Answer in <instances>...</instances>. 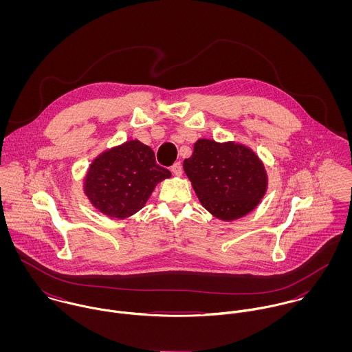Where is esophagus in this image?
Instances as JSON below:
<instances>
[{"mask_svg": "<svg viewBox=\"0 0 352 352\" xmlns=\"http://www.w3.org/2000/svg\"><path fill=\"white\" fill-rule=\"evenodd\" d=\"M170 170H172V173H173L175 176H182V173H183V168H182V164H180V162H176V164H173V165H172V168H170Z\"/></svg>", "mask_w": 352, "mask_h": 352, "instance_id": "obj_1", "label": "esophagus"}]
</instances>
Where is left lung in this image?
Returning a JSON list of instances; mask_svg holds the SVG:
<instances>
[{
    "label": "left lung",
    "mask_w": 352,
    "mask_h": 352,
    "mask_svg": "<svg viewBox=\"0 0 352 352\" xmlns=\"http://www.w3.org/2000/svg\"><path fill=\"white\" fill-rule=\"evenodd\" d=\"M201 206L232 222L253 211L268 188L264 162L247 145L199 138L183 162Z\"/></svg>",
    "instance_id": "left-lung-1"
}]
</instances>
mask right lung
Wrapping results in <instances>:
<instances>
[{
	"label": "right lung",
	"mask_w": 352,
	"mask_h": 352,
	"mask_svg": "<svg viewBox=\"0 0 352 352\" xmlns=\"http://www.w3.org/2000/svg\"><path fill=\"white\" fill-rule=\"evenodd\" d=\"M170 176L168 169L157 165L151 148L130 140L94 158L82 191L101 214L126 219L144 208L155 186Z\"/></svg>",
	"instance_id": "obj_1"
}]
</instances>
